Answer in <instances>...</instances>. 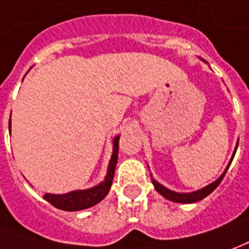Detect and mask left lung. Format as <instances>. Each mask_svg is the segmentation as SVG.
I'll use <instances>...</instances> for the list:
<instances>
[{
  "label": "left lung",
  "mask_w": 249,
  "mask_h": 249,
  "mask_svg": "<svg viewBox=\"0 0 249 249\" xmlns=\"http://www.w3.org/2000/svg\"><path fill=\"white\" fill-rule=\"evenodd\" d=\"M236 150H237V146H236V149H234V153H236ZM234 153H233L232 159H231V162H232L233 157H234ZM231 162L228 164V167H226L225 172L219 176L218 179L215 180V181H213L212 184H209V186L203 187V188H200V190H198V191H194V193H175V191H172V190H169V188H167V187H164L162 184H160L159 181H156V180H152V183H153L154 188L157 190V193L161 194L164 198H167L168 200H172V202H178V203H194V202H198V200L203 199V198H206L209 194H212L218 187V184L222 181V179H224V176H225L226 171H228V168H229V165H231Z\"/></svg>",
  "instance_id": "1"
}]
</instances>
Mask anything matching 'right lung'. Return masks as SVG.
<instances>
[{
    "instance_id": "1",
    "label": "right lung",
    "mask_w": 249,
    "mask_h": 249,
    "mask_svg": "<svg viewBox=\"0 0 249 249\" xmlns=\"http://www.w3.org/2000/svg\"><path fill=\"white\" fill-rule=\"evenodd\" d=\"M112 143H114L112 156H111V160L108 164L107 175L104 178V181L92 188H88V190H75V191H70L68 194H44L43 199L50 202L56 209H61L65 212L84 210V209L95 206L100 200L104 199L107 196L111 184H112V180H114L115 168H116V162H118V150H119V135L115 137Z\"/></svg>"
}]
</instances>
